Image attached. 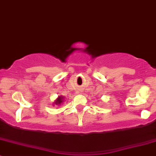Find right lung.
<instances>
[{
  "label": "right lung",
  "mask_w": 156,
  "mask_h": 156,
  "mask_svg": "<svg viewBox=\"0 0 156 156\" xmlns=\"http://www.w3.org/2000/svg\"><path fill=\"white\" fill-rule=\"evenodd\" d=\"M65 97H63V96L62 95H59L58 97L56 98V100L55 101L54 103L52 104H53V106L55 105H61V104H62L64 101H65Z\"/></svg>",
  "instance_id": "1"
}]
</instances>
